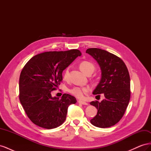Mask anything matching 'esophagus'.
Returning <instances> with one entry per match:
<instances>
[{"instance_id": "34e87169", "label": "esophagus", "mask_w": 151, "mask_h": 151, "mask_svg": "<svg viewBox=\"0 0 151 151\" xmlns=\"http://www.w3.org/2000/svg\"><path fill=\"white\" fill-rule=\"evenodd\" d=\"M78 103H80V104H84V105H88V103H86V102L83 101H81V100H79Z\"/></svg>"}]
</instances>
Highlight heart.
<instances>
[{"label": "heart", "mask_w": 151, "mask_h": 151, "mask_svg": "<svg viewBox=\"0 0 151 151\" xmlns=\"http://www.w3.org/2000/svg\"><path fill=\"white\" fill-rule=\"evenodd\" d=\"M79 68L86 75L92 74L95 69L94 65L92 63L88 61H83L81 62L79 64ZM68 74V68H67L64 72V75H63L64 79H66L67 78ZM89 89L88 88H86V87H83V88H82V87H79V86H74L72 88L68 90V91H69V93L70 94L74 95L76 98H80V99L84 98V95L88 93L89 92Z\"/></svg>", "instance_id": "obj_1"}]
</instances>
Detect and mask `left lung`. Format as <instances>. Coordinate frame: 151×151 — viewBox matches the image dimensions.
<instances>
[{"mask_svg": "<svg viewBox=\"0 0 151 151\" xmlns=\"http://www.w3.org/2000/svg\"><path fill=\"white\" fill-rule=\"evenodd\" d=\"M86 52L96 60L101 70V80L93 94L104 96L101 102L90 103L98 109L97 115L90 122L97 127H110L121 120L129 103V70L120 58L106 50L93 48H88Z\"/></svg>", "mask_w": 151, "mask_h": 151, "instance_id": "1", "label": "left lung"}]
</instances>
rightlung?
<instances>
[{
    "mask_svg": "<svg viewBox=\"0 0 151 151\" xmlns=\"http://www.w3.org/2000/svg\"><path fill=\"white\" fill-rule=\"evenodd\" d=\"M81 55L79 50L47 52L36 55L26 63L19 77V100L27 116L35 125L55 129L65 122L75 97L63 94L60 99L51 92L60 85L62 72Z\"/></svg>",
    "mask_w": 151,
    "mask_h": 151,
    "instance_id": "add662e5",
    "label": "right lung"
}]
</instances>
